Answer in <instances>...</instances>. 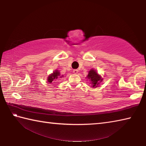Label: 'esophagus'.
Returning <instances> with one entry per match:
<instances>
[{
	"label": "esophagus",
	"mask_w": 146,
	"mask_h": 146,
	"mask_svg": "<svg viewBox=\"0 0 146 146\" xmlns=\"http://www.w3.org/2000/svg\"><path fill=\"white\" fill-rule=\"evenodd\" d=\"M73 72L74 73H75V74H76V73H78V70H74Z\"/></svg>",
	"instance_id": "esophagus-1"
}]
</instances>
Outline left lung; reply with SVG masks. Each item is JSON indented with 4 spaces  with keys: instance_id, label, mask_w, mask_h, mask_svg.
Wrapping results in <instances>:
<instances>
[{
    "instance_id": "obj_1",
    "label": "left lung",
    "mask_w": 146,
    "mask_h": 146,
    "mask_svg": "<svg viewBox=\"0 0 146 146\" xmlns=\"http://www.w3.org/2000/svg\"><path fill=\"white\" fill-rule=\"evenodd\" d=\"M87 77L91 81V84H93V88L97 87V85H98V84H99V82H101L102 80L100 76L98 75V73L94 70H91L90 71Z\"/></svg>"
}]
</instances>
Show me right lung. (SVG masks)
I'll use <instances>...</instances> for the list:
<instances>
[{
  "label": "right lung",
  "instance_id": "add662e5",
  "mask_svg": "<svg viewBox=\"0 0 146 146\" xmlns=\"http://www.w3.org/2000/svg\"><path fill=\"white\" fill-rule=\"evenodd\" d=\"M58 76H60V73L58 70H56L55 71H54L53 74L49 75L48 78V82L49 83H52L53 82L54 80H56L57 79Z\"/></svg>",
  "mask_w": 146,
  "mask_h": 146
}]
</instances>
